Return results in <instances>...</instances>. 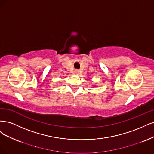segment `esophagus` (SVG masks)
Here are the masks:
<instances>
[{"label": "esophagus", "mask_w": 154, "mask_h": 154, "mask_svg": "<svg viewBox=\"0 0 154 154\" xmlns=\"http://www.w3.org/2000/svg\"><path fill=\"white\" fill-rule=\"evenodd\" d=\"M74 72H75V74H78L79 72V71L78 70H75V71H74Z\"/></svg>", "instance_id": "obj_1"}]
</instances>
